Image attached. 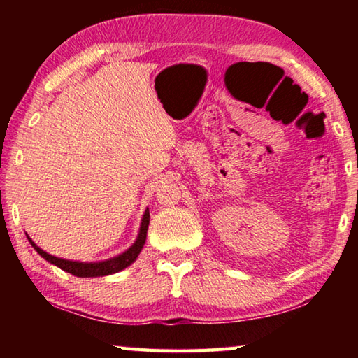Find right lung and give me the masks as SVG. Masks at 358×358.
<instances>
[{"label": "right lung", "mask_w": 358, "mask_h": 358, "mask_svg": "<svg viewBox=\"0 0 358 358\" xmlns=\"http://www.w3.org/2000/svg\"><path fill=\"white\" fill-rule=\"evenodd\" d=\"M148 224H150V211L148 208L145 210V215L142 217V226H141V232H138V237L136 240V243L132 245L128 251H124L120 256L108 259V260H102V262H90V264H83V262H74V260H66V259H59L55 256H50V254L42 251L39 246L34 245V241L28 237L29 243L38 251L42 257L48 262L57 265L58 268H62L68 273L78 276V278H93V276H106V275H112V273H118V271L124 270L126 266H129L134 260L137 259L138 254H141L142 248L145 245V240H147V230H148Z\"/></svg>", "instance_id": "right-lung-1"}]
</instances>
